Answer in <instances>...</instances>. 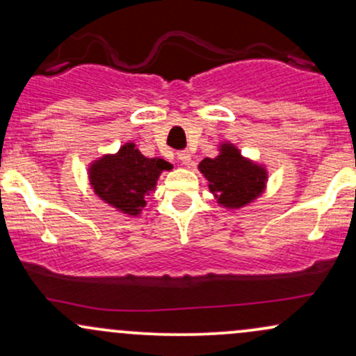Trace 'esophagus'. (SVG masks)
<instances>
[{
	"label": "esophagus",
	"mask_w": 356,
	"mask_h": 356,
	"mask_svg": "<svg viewBox=\"0 0 356 356\" xmlns=\"http://www.w3.org/2000/svg\"><path fill=\"white\" fill-rule=\"evenodd\" d=\"M177 159L182 162L184 165H191V154H189V150H181V152L177 154Z\"/></svg>",
	"instance_id": "obj_1"
}]
</instances>
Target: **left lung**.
<instances>
[{
  "label": "left lung",
  "instance_id": "1",
  "mask_svg": "<svg viewBox=\"0 0 356 356\" xmlns=\"http://www.w3.org/2000/svg\"><path fill=\"white\" fill-rule=\"evenodd\" d=\"M199 170L218 202L227 209H239L254 201L263 194L268 181L266 169L243 157L232 144H220L219 155L204 159Z\"/></svg>",
  "mask_w": 356,
  "mask_h": 356
}]
</instances>
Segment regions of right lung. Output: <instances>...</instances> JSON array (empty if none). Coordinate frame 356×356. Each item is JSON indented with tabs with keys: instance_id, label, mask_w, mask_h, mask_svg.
Masks as SVG:
<instances>
[{
	"instance_id": "right-lung-1",
	"label": "right lung",
	"mask_w": 356,
	"mask_h": 356,
	"mask_svg": "<svg viewBox=\"0 0 356 356\" xmlns=\"http://www.w3.org/2000/svg\"><path fill=\"white\" fill-rule=\"evenodd\" d=\"M172 164L164 159H147L136 144L122 145L117 154H108L88 169L92 189L102 201L129 216H138L145 207V197L155 191L157 179Z\"/></svg>"
}]
</instances>
